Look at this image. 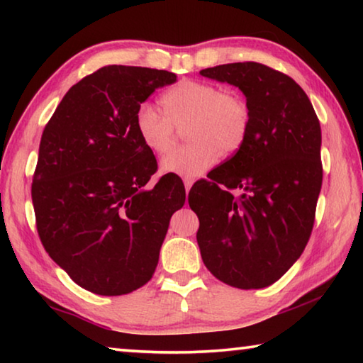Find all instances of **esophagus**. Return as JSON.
I'll use <instances>...</instances> for the list:
<instances>
[{"mask_svg": "<svg viewBox=\"0 0 363 363\" xmlns=\"http://www.w3.org/2000/svg\"><path fill=\"white\" fill-rule=\"evenodd\" d=\"M194 179H190V177H184V187H186V192H189L190 187H192Z\"/></svg>", "mask_w": 363, "mask_h": 363, "instance_id": "obj_1", "label": "esophagus"}]
</instances>
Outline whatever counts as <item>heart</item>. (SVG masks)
<instances>
[{
	"label": "heart",
	"instance_id": "1",
	"mask_svg": "<svg viewBox=\"0 0 363 363\" xmlns=\"http://www.w3.org/2000/svg\"><path fill=\"white\" fill-rule=\"evenodd\" d=\"M163 113L140 107L136 130L150 153L162 157L171 150L176 128H184L187 145L162 162V169L179 176H199L211 168L219 153L235 155L247 143L251 130V107L242 94L223 91L211 82L182 79L160 97Z\"/></svg>",
	"mask_w": 363,
	"mask_h": 363
}]
</instances>
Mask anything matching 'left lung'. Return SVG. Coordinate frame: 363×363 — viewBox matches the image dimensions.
<instances>
[{
    "mask_svg": "<svg viewBox=\"0 0 363 363\" xmlns=\"http://www.w3.org/2000/svg\"><path fill=\"white\" fill-rule=\"evenodd\" d=\"M200 73L238 86L251 107L242 150L190 189L201 259L227 285L269 286L311 238L323 177L320 123L303 88L267 65L235 62Z\"/></svg>",
    "mask_w": 363,
    "mask_h": 363,
    "instance_id": "1",
    "label": "left lung"
}]
</instances>
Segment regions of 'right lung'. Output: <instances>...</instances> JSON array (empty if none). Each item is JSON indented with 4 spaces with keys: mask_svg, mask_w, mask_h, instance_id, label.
<instances>
[{
    "mask_svg": "<svg viewBox=\"0 0 363 363\" xmlns=\"http://www.w3.org/2000/svg\"><path fill=\"white\" fill-rule=\"evenodd\" d=\"M176 73L107 65L67 91L43 131L32 200L46 253L84 290L120 296L152 279L186 189L140 143V104Z\"/></svg>",
    "mask_w": 363,
    "mask_h": 363,
    "instance_id": "right-lung-1",
    "label": "right lung"
}]
</instances>
